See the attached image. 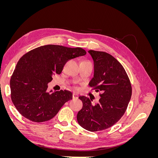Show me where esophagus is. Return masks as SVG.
Segmentation results:
<instances>
[{"instance_id":"obj_1","label":"esophagus","mask_w":158,"mask_h":158,"mask_svg":"<svg viewBox=\"0 0 158 158\" xmlns=\"http://www.w3.org/2000/svg\"><path fill=\"white\" fill-rule=\"evenodd\" d=\"M78 95L76 94H73V99H78Z\"/></svg>"}]
</instances>
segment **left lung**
I'll use <instances>...</instances> for the list:
<instances>
[{"instance_id":"obj_1","label":"left lung","mask_w":158,"mask_h":158,"mask_svg":"<svg viewBox=\"0 0 158 158\" xmlns=\"http://www.w3.org/2000/svg\"><path fill=\"white\" fill-rule=\"evenodd\" d=\"M94 63V75L89 83L92 90L100 92L99 103L93 106L89 98L80 96L83 106L77 114L79 125L91 132L114 125L125 114L132 95L128 76L121 64L103 51H88Z\"/></svg>"}]
</instances>
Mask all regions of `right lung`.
I'll return each mask as SVG.
<instances>
[{
	"mask_svg": "<svg viewBox=\"0 0 158 158\" xmlns=\"http://www.w3.org/2000/svg\"><path fill=\"white\" fill-rule=\"evenodd\" d=\"M85 54L80 47L47 45L23 55L10 81L11 99L18 111L36 123L53 118L62 106L73 99V94L67 90L47 92V84L52 76L61 73L68 60Z\"/></svg>",
	"mask_w": 158,
	"mask_h": 158,
	"instance_id": "right-lung-1",
	"label": "right lung"
}]
</instances>
